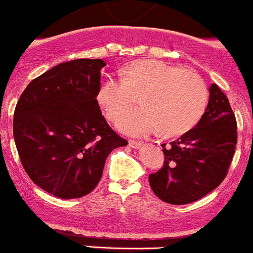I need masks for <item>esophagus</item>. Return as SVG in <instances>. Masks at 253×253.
Masks as SVG:
<instances>
[{
  "label": "esophagus",
  "mask_w": 253,
  "mask_h": 253,
  "mask_svg": "<svg viewBox=\"0 0 253 253\" xmlns=\"http://www.w3.org/2000/svg\"><path fill=\"white\" fill-rule=\"evenodd\" d=\"M129 146H130L131 148H139L142 146V143L141 142L134 141V139H130V141H129Z\"/></svg>",
  "instance_id": "34e87169"
}]
</instances>
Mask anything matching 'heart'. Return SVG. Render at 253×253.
I'll list each match as a JSON object with an SVG mask.
<instances>
[{
	"mask_svg": "<svg viewBox=\"0 0 253 253\" xmlns=\"http://www.w3.org/2000/svg\"><path fill=\"white\" fill-rule=\"evenodd\" d=\"M139 94L141 107L126 112ZM207 98L206 84L197 73L157 60L131 62L123 70V78H107L97 90L106 116L115 119L125 111L116 126L134 137L191 130L204 114Z\"/></svg>",
	"mask_w": 253,
	"mask_h": 253,
	"instance_id": "obj_1",
	"label": "heart"
}]
</instances>
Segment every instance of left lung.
Segmentation results:
<instances>
[{
    "mask_svg": "<svg viewBox=\"0 0 253 253\" xmlns=\"http://www.w3.org/2000/svg\"><path fill=\"white\" fill-rule=\"evenodd\" d=\"M209 92L200 122L169 146L163 144L164 166L148 176L153 193L168 204L200 200L228 174L237 144V122L223 90L213 83Z\"/></svg>",
    "mask_w": 253,
    "mask_h": 253,
    "instance_id": "1",
    "label": "left lung"
}]
</instances>
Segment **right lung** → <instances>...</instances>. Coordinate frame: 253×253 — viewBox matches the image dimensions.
<instances>
[{
    "mask_svg": "<svg viewBox=\"0 0 253 253\" xmlns=\"http://www.w3.org/2000/svg\"><path fill=\"white\" fill-rule=\"evenodd\" d=\"M101 59L61 62L28 84L14 112V139L24 170L55 197L96 188L112 150L128 141L110 128L97 101Z\"/></svg>",
    "mask_w": 253,
    "mask_h": 253,
    "instance_id": "add662e5",
    "label": "right lung"
}]
</instances>
